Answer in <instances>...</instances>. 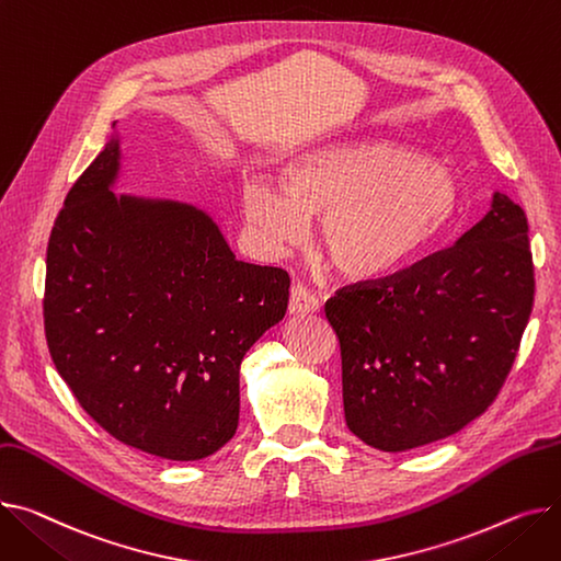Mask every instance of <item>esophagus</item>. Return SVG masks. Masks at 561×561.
Returning <instances> with one entry per match:
<instances>
[{
  "label": "esophagus",
  "instance_id": "esophagus-1",
  "mask_svg": "<svg viewBox=\"0 0 561 561\" xmlns=\"http://www.w3.org/2000/svg\"><path fill=\"white\" fill-rule=\"evenodd\" d=\"M320 302L313 293H309L302 284H295L290 288V302H288V313L290 316H307V313H318Z\"/></svg>",
  "mask_w": 561,
  "mask_h": 561
}]
</instances>
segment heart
Masks as SVG:
<instances>
[{
    "label": "heart",
    "mask_w": 561,
    "mask_h": 561,
    "mask_svg": "<svg viewBox=\"0 0 561 561\" xmlns=\"http://www.w3.org/2000/svg\"><path fill=\"white\" fill-rule=\"evenodd\" d=\"M250 230L284 252L322 218L320 245L350 282L383 279L431 252L462 216L456 173L388 139L331 144L284 167V186L264 178L243 184Z\"/></svg>",
    "instance_id": "obj_1"
}]
</instances>
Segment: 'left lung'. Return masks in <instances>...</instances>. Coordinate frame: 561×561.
<instances>
[{"label": "left lung", "mask_w": 561, "mask_h": 561, "mask_svg": "<svg viewBox=\"0 0 561 561\" xmlns=\"http://www.w3.org/2000/svg\"><path fill=\"white\" fill-rule=\"evenodd\" d=\"M528 218L496 192L454 248L324 307L350 431L397 454L449 437L496 399L535 300Z\"/></svg>", "instance_id": "left-lung-1"}]
</instances>
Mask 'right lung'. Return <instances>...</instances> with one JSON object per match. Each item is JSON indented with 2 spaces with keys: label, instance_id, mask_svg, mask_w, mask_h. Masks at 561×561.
I'll return each instance as SVG.
<instances>
[{
  "label": "right lung",
  "instance_id": "right-lung-1",
  "mask_svg": "<svg viewBox=\"0 0 561 561\" xmlns=\"http://www.w3.org/2000/svg\"><path fill=\"white\" fill-rule=\"evenodd\" d=\"M71 186L47 248L51 360L112 437L203 460L239 426V367L288 307L286 271L237 259L214 218L122 194V137Z\"/></svg>",
  "mask_w": 561,
  "mask_h": 561
}]
</instances>
